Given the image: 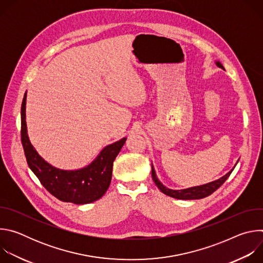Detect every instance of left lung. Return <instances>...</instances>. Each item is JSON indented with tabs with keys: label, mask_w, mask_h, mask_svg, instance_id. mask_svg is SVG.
<instances>
[{
	"label": "left lung",
	"mask_w": 263,
	"mask_h": 263,
	"mask_svg": "<svg viewBox=\"0 0 263 263\" xmlns=\"http://www.w3.org/2000/svg\"><path fill=\"white\" fill-rule=\"evenodd\" d=\"M216 65L218 67L223 68L219 61H216ZM234 167L228 174H226L223 177L219 178L216 181H213V182H210L208 184L201 185V186L191 187V189H187V190H181V191H173V190L166 189V187L162 183H160V181L156 177V173H155V170H154L153 165H152V178H153V181L155 182L156 186L161 191V193H163L164 195H166L168 197H172V198H175V199H179V200H196V199H203L205 197L210 196L212 193H214L218 189V187L220 185H222L223 182L228 179V177L231 175Z\"/></svg>",
	"instance_id": "8db88e82"
}]
</instances>
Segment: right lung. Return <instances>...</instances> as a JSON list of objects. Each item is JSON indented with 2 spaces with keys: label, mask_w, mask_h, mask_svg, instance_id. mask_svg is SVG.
Here are the masks:
<instances>
[{
  "label": "right lung",
  "mask_w": 263,
  "mask_h": 263,
  "mask_svg": "<svg viewBox=\"0 0 263 263\" xmlns=\"http://www.w3.org/2000/svg\"><path fill=\"white\" fill-rule=\"evenodd\" d=\"M26 97L27 93L24 96L21 109V137L31 171L45 189L62 202L82 205L101 199L110 185L114 161L127 138L104 147L100 155L86 167L77 171L56 168L39 155L29 140L26 125Z\"/></svg>",
  "instance_id": "1"
}]
</instances>
